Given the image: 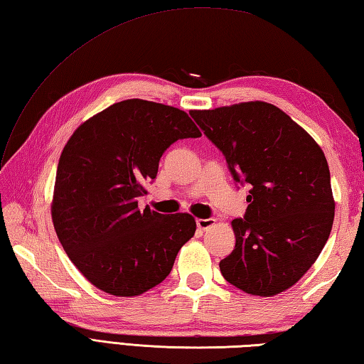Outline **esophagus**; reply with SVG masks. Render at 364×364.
Instances as JSON below:
<instances>
[{"label": "esophagus", "mask_w": 364, "mask_h": 364, "mask_svg": "<svg viewBox=\"0 0 364 364\" xmlns=\"http://www.w3.org/2000/svg\"><path fill=\"white\" fill-rule=\"evenodd\" d=\"M196 222L198 230H208L214 223V219H197Z\"/></svg>", "instance_id": "obj_1"}]
</instances>
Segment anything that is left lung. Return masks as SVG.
Here are the masks:
<instances>
[{"label": "left lung", "instance_id": "obj_1", "mask_svg": "<svg viewBox=\"0 0 364 364\" xmlns=\"http://www.w3.org/2000/svg\"><path fill=\"white\" fill-rule=\"evenodd\" d=\"M227 159L233 180L250 184L236 245L219 262L223 278L253 296L296 284L330 236L335 219L330 170L321 146L288 114L264 102L191 111Z\"/></svg>", "mask_w": 364, "mask_h": 364}]
</instances>
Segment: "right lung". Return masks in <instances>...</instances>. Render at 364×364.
<instances>
[{
    "instance_id": "1",
    "label": "right lung",
    "mask_w": 364,
    "mask_h": 364,
    "mask_svg": "<svg viewBox=\"0 0 364 364\" xmlns=\"http://www.w3.org/2000/svg\"><path fill=\"white\" fill-rule=\"evenodd\" d=\"M200 136L184 111L133 98L106 107L68 139L58 164L53 223L68 258L98 289L139 296L170 274L196 220L186 213L141 210L137 202L168 146Z\"/></svg>"
}]
</instances>
